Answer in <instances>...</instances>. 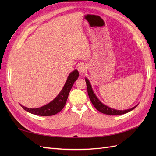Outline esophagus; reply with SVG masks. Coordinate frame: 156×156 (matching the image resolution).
I'll list each match as a JSON object with an SVG mask.
<instances>
[{"label":"esophagus","mask_w":156,"mask_h":156,"mask_svg":"<svg viewBox=\"0 0 156 156\" xmlns=\"http://www.w3.org/2000/svg\"><path fill=\"white\" fill-rule=\"evenodd\" d=\"M87 69V65L84 63L80 64L78 66V71L81 74H83V73L85 72Z\"/></svg>","instance_id":"34e87169"}]
</instances>
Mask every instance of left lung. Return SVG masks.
Returning <instances> with one entry per match:
<instances>
[{
  "instance_id": "obj_1",
  "label": "left lung",
  "mask_w": 156,
  "mask_h": 156,
  "mask_svg": "<svg viewBox=\"0 0 156 156\" xmlns=\"http://www.w3.org/2000/svg\"><path fill=\"white\" fill-rule=\"evenodd\" d=\"M85 81L87 83V91H88V96L90 98V100L94 107H95L98 111L103 113V114L108 115H124L132 110H133L134 108L139 105V103H138L137 105H136L133 107H132L131 108H128V109H126V110H118V109H115V108H111L105 104H103V103L102 102H101V101L99 100L98 98L96 95V94L94 93V92L93 90L90 82L89 81V80L87 77L85 78Z\"/></svg>"
}]
</instances>
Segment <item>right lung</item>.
<instances>
[{"label":"right lung","mask_w":156,"mask_h":156,"mask_svg":"<svg viewBox=\"0 0 156 156\" xmlns=\"http://www.w3.org/2000/svg\"><path fill=\"white\" fill-rule=\"evenodd\" d=\"M79 76V73L77 69H75L71 72L68 75L66 81L64 84V86L58 94V96L53 101H51L45 105L39 108H33L26 107L21 104L20 105L23 107V109L33 115L47 116H53L57 114L60 111H62V108L64 107L69 93L72 88V86L73 85V83L78 79Z\"/></svg>","instance_id":"add662e5"}]
</instances>
